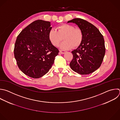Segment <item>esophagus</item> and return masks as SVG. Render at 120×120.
<instances>
[{"mask_svg": "<svg viewBox=\"0 0 120 120\" xmlns=\"http://www.w3.org/2000/svg\"><path fill=\"white\" fill-rule=\"evenodd\" d=\"M67 52V51H65V50H60L59 51V53H60V54H65V53H66Z\"/></svg>", "mask_w": 120, "mask_h": 120, "instance_id": "obj_1", "label": "esophagus"}]
</instances>
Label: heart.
I'll use <instances>...</instances> for the list:
<instances>
[{
    "mask_svg": "<svg viewBox=\"0 0 120 120\" xmlns=\"http://www.w3.org/2000/svg\"><path fill=\"white\" fill-rule=\"evenodd\" d=\"M57 31L51 29L49 32V38L50 42L55 47H58L63 41H64L60 48L63 49H69L76 48L80 45L83 40L82 31L71 25L64 24L57 27Z\"/></svg>",
    "mask_w": 120,
    "mask_h": 120,
    "instance_id": "b5f03b06",
    "label": "heart"
}]
</instances>
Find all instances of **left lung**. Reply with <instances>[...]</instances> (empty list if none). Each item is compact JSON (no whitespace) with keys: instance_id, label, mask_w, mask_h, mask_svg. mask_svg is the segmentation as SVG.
Segmentation results:
<instances>
[{"instance_id":"left-lung-1","label":"left lung","mask_w":120,"mask_h":120,"mask_svg":"<svg viewBox=\"0 0 120 120\" xmlns=\"http://www.w3.org/2000/svg\"><path fill=\"white\" fill-rule=\"evenodd\" d=\"M69 22L76 24L83 36L81 44L71 52L73 59L70 67L82 75L92 73L99 68L105 55L103 36L97 27L86 20L74 18Z\"/></svg>"}]
</instances>
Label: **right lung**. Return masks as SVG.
I'll use <instances>...</instances> for the list:
<instances>
[{"label": "right lung", "mask_w": 120, "mask_h": 120, "mask_svg": "<svg viewBox=\"0 0 120 120\" xmlns=\"http://www.w3.org/2000/svg\"><path fill=\"white\" fill-rule=\"evenodd\" d=\"M51 22L36 20L24 28L17 36L14 55L19 69L26 75L39 78L51 68L59 50L50 42L49 32Z\"/></svg>", "instance_id": "right-lung-1"}]
</instances>
